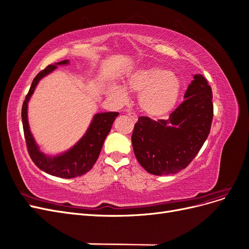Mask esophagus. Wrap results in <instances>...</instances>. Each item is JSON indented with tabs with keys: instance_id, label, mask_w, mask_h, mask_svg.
I'll use <instances>...</instances> for the list:
<instances>
[{
	"instance_id": "esophagus-1",
	"label": "esophagus",
	"mask_w": 249,
	"mask_h": 249,
	"mask_svg": "<svg viewBox=\"0 0 249 249\" xmlns=\"http://www.w3.org/2000/svg\"><path fill=\"white\" fill-rule=\"evenodd\" d=\"M127 116H129V117H131L133 120H135V122H136V120H137V115L136 114H135V113H133V112H129V113H127V114H126Z\"/></svg>"
}]
</instances>
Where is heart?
<instances>
[{
  "label": "heart",
  "instance_id": "1",
  "mask_svg": "<svg viewBox=\"0 0 249 249\" xmlns=\"http://www.w3.org/2000/svg\"><path fill=\"white\" fill-rule=\"evenodd\" d=\"M126 85L139 95V106L146 115L161 118L176 108L182 91V81L169 70L148 66L131 73ZM112 93L118 99H124L126 90L116 87Z\"/></svg>",
  "mask_w": 249,
  "mask_h": 249
}]
</instances>
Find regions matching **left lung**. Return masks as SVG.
<instances>
[{"instance_id": "1", "label": "left lung", "mask_w": 249, "mask_h": 249, "mask_svg": "<svg viewBox=\"0 0 249 249\" xmlns=\"http://www.w3.org/2000/svg\"><path fill=\"white\" fill-rule=\"evenodd\" d=\"M185 101L168 119L140 116L135 124L132 144L141 166L155 176L185 169L208 138L214 108L212 88L202 74H195Z\"/></svg>"}]
</instances>
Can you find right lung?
<instances>
[{"instance_id": "obj_1", "label": "right lung", "mask_w": 249, "mask_h": 249, "mask_svg": "<svg viewBox=\"0 0 249 249\" xmlns=\"http://www.w3.org/2000/svg\"><path fill=\"white\" fill-rule=\"evenodd\" d=\"M67 63H69V60H63V61H60L55 64H50L43 71L37 73V76L32 82L31 87L29 89L28 94L26 95V99L24 103H22L21 120L28 153L36 166L44 172L49 173V175L62 178H72L85 175L86 172L92 168L97 158L100 156L104 141L108 136L112 124L118 115V112H107L96 114L93 117L92 123L84 135V137L65 154L51 158L39 152L32 137L31 132L29 130L27 118L28 101L30 96L34 92L37 83L39 82L42 77L46 76L52 71H54L57 65Z\"/></svg>"}]
</instances>
